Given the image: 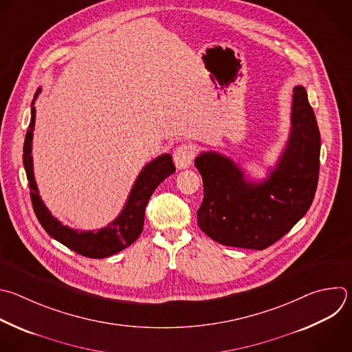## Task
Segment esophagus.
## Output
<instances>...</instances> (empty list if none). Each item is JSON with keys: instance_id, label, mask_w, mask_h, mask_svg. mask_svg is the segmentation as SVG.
Masks as SVG:
<instances>
[{"instance_id": "34e87169", "label": "esophagus", "mask_w": 352, "mask_h": 352, "mask_svg": "<svg viewBox=\"0 0 352 352\" xmlns=\"http://www.w3.org/2000/svg\"><path fill=\"white\" fill-rule=\"evenodd\" d=\"M196 156V146L192 144H182L174 151V162L178 168H188Z\"/></svg>"}]
</instances>
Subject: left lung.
I'll list each match as a JSON object with an SVG mask.
<instances>
[{
    "mask_svg": "<svg viewBox=\"0 0 352 352\" xmlns=\"http://www.w3.org/2000/svg\"><path fill=\"white\" fill-rule=\"evenodd\" d=\"M320 134L304 87L293 89L289 141L270 177L253 182L230 159L203 152L195 166L204 197L197 223L212 241L232 248L264 250L305 215L319 177Z\"/></svg>",
    "mask_w": 352,
    "mask_h": 352,
    "instance_id": "obj_1",
    "label": "left lung"
}]
</instances>
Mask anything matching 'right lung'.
Listing matches in <instances>:
<instances>
[{
	"instance_id": "add662e5",
	"label": "right lung",
	"mask_w": 352,
	"mask_h": 352,
	"mask_svg": "<svg viewBox=\"0 0 352 352\" xmlns=\"http://www.w3.org/2000/svg\"><path fill=\"white\" fill-rule=\"evenodd\" d=\"M41 92V88L37 89L32 106L36 102V98ZM36 122V107H32V119L26 133L25 145H23V166L26 170L30 197L33 203L34 212L41 226L47 230L50 236L69 248L70 250L89 258H104L119 253L133 245L141 235L144 229L145 219V208L149 201V197L155 192V189L175 171V166L173 163L171 155L166 153L151 163H148L142 171L140 173L131 192L129 200L114 221H111L107 226L99 230H77L69 226H65L60 221H58L50 210L43 203L38 188L34 179L33 173V130Z\"/></svg>"
}]
</instances>
